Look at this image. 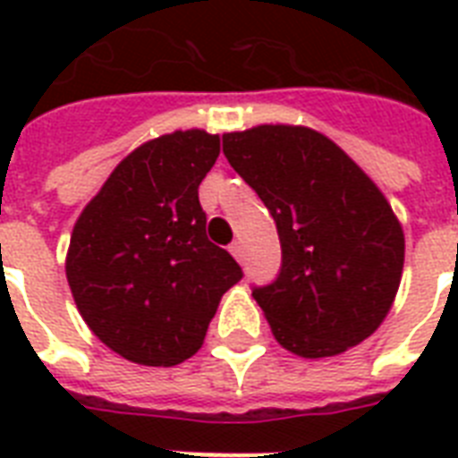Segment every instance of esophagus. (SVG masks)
Segmentation results:
<instances>
[{"mask_svg": "<svg viewBox=\"0 0 458 458\" xmlns=\"http://www.w3.org/2000/svg\"><path fill=\"white\" fill-rule=\"evenodd\" d=\"M230 254H233L237 261H244V244L240 242V240H235V242L230 244Z\"/></svg>", "mask_w": 458, "mask_h": 458, "instance_id": "34e87169", "label": "esophagus"}]
</instances>
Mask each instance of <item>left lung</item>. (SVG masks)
<instances>
[{
  "label": "left lung",
  "instance_id": "obj_1",
  "mask_svg": "<svg viewBox=\"0 0 458 458\" xmlns=\"http://www.w3.org/2000/svg\"><path fill=\"white\" fill-rule=\"evenodd\" d=\"M223 154L278 228V276L251 287L276 340L320 359L376 333L399 290L404 233L373 180L301 125L228 132Z\"/></svg>",
  "mask_w": 458,
  "mask_h": 458
}]
</instances>
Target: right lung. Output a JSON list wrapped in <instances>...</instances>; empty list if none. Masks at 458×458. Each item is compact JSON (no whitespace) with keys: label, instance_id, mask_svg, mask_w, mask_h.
<instances>
[{"label":"right lung","instance_id":"1","mask_svg":"<svg viewBox=\"0 0 458 458\" xmlns=\"http://www.w3.org/2000/svg\"><path fill=\"white\" fill-rule=\"evenodd\" d=\"M218 135L175 131L121 161L75 223L66 278L78 311L109 349L175 366L201 347L242 268L207 237L199 182Z\"/></svg>","mask_w":458,"mask_h":458}]
</instances>
